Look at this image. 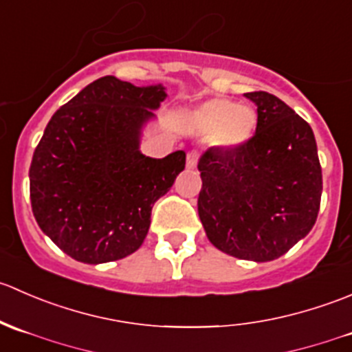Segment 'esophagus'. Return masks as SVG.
Segmentation results:
<instances>
[{"mask_svg": "<svg viewBox=\"0 0 352 352\" xmlns=\"http://www.w3.org/2000/svg\"><path fill=\"white\" fill-rule=\"evenodd\" d=\"M187 168H196L197 166V162H199V153L197 151H189V153H187Z\"/></svg>", "mask_w": 352, "mask_h": 352, "instance_id": "1", "label": "esophagus"}]
</instances>
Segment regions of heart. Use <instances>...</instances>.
Here are the masks:
<instances>
[{"label": "heart", "mask_w": 352, "mask_h": 352, "mask_svg": "<svg viewBox=\"0 0 352 352\" xmlns=\"http://www.w3.org/2000/svg\"><path fill=\"white\" fill-rule=\"evenodd\" d=\"M190 124L202 134H209L214 148L232 151L243 146L257 126V112L248 104L232 98L214 97L202 102L190 113Z\"/></svg>", "instance_id": "b5f03b06"}]
</instances>
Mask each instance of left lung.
<instances>
[{"label": "left lung", "mask_w": 352, "mask_h": 352, "mask_svg": "<svg viewBox=\"0 0 352 352\" xmlns=\"http://www.w3.org/2000/svg\"><path fill=\"white\" fill-rule=\"evenodd\" d=\"M255 134L232 151L209 148L199 160L197 211L209 242L236 258L267 262L310 233L322 197V168L307 120L267 91Z\"/></svg>", "instance_id": "obj_1"}]
</instances>
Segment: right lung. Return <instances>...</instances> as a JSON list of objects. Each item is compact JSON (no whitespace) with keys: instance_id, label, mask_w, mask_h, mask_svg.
Here are the masks:
<instances>
[{"instance_id":"obj_1","label":"right lung","mask_w":352,"mask_h":352,"mask_svg":"<svg viewBox=\"0 0 352 352\" xmlns=\"http://www.w3.org/2000/svg\"><path fill=\"white\" fill-rule=\"evenodd\" d=\"M165 97L162 85L104 76L49 120L28 172L32 211L74 261H119L146 239L153 204L186 166L184 151L165 158L140 151L141 129Z\"/></svg>"}]
</instances>
